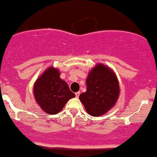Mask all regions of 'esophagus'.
Instances as JSON below:
<instances>
[{
  "mask_svg": "<svg viewBox=\"0 0 157 157\" xmlns=\"http://www.w3.org/2000/svg\"><path fill=\"white\" fill-rule=\"evenodd\" d=\"M80 94V93L79 91L78 92H76V93H75V96H76V97H79Z\"/></svg>",
  "mask_w": 157,
  "mask_h": 157,
  "instance_id": "34e87169",
  "label": "esophagus"
}]
</instances>
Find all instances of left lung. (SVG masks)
<instances>
[{"instance_id":"left-lung-1","label":"left lung","mask_w":157,"mask_h":157,"mask_svg":"<svg viewBox=\"0 0 157 157\" xmlns=\"http://www.w3.org/2000/svg\"><path fill=\"white\" fill-rule=\"evenodd\" d=\"M86 86V92L79 98L88 114L101 116L114 106L120 90L118 79L111 69L97 65L88 74Z\"/></svg>"}]
</instances>
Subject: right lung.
Listing matches in <instances>:
<instances>
[{
	"mask_svg": "<svg viewBox=\"0 0 157 157\" xmlns=\"http://www.w3.org/2000/svg\"><path fill=\"white\" fill-rule=\"evenodd\" d=\"M59 75L57 69L49 68L36 80L33 88L37 103L48 114L59 113L68 100L75 97Z\"/></svg>",
	"mask_w": 157,
	"mask_h": 157,
	"instance_id": "add662e5",
	"label": "right lung"
}]
</instances>
